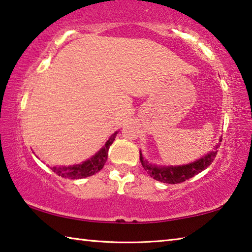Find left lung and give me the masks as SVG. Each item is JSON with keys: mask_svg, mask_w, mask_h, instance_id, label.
Here are the masks:
<instances>
[{"mask_svg": "<svg viewBox=\"0 0 252 252\" xmlns=\"http://www.w3.org/2000/svg\"><path fill=\"white\" fill-rule=\"evenodd\" d=\"M219 146H217V148ZM217 153H218V150L216 149L215 151L210 152L206 157L192 162V163L187 165H179V167H156V165H152L148 163L146 160H143L141 152H140V161H141L144 170H146L151 178L163 183L176 185V183H181L188 180V179L194 177L195 174L207 169L215 160Z\"/></svg>", "mask_w": 252, "mask_h": 252, "instance_id": "8db88e82", "label": "left lung"}]
</instances>
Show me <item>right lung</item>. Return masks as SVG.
I'll use <instances>...</instances> for the list:
<instances>
[{
    "label": "right lung",
    "instance_id": "right-lung-1",
    "mask_svg": "<svg viewBox=\"0 0 252 252\" xmlns=\"http://www.w3.org/2000/svg\"><path fill=\"white\" fill-rule=\"evenodd\" d=\"M118 134V131L110 136V139L106 141L105 146L96 153L91 159L87 160L81 164H75L72 167H52V171L58 174V176L66 179H82L93 176L96 172L103 168L105 161L108 159V152L110 146L113 143L114 138Z\"/></svg>",
    "mask_w": 252,
    "mask_h": 252
}]
</instances>
